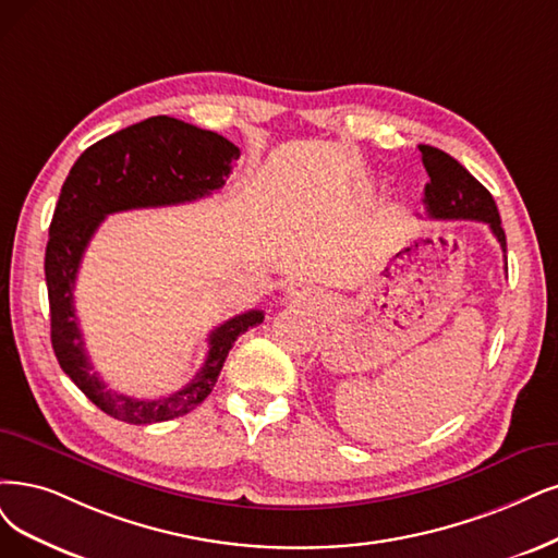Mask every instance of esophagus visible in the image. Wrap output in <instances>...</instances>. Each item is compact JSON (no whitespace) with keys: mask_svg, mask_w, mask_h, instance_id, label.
I'll return each mask as SVG.
<instances>
[{"mask_svg":"<svg viewBox=\"0 0 558 558\" xmlns=\"http://www.w3.org/2000/svg\"><path fill=\"white\" fill-rule=\"evenodd\" d=\"M294 294V299H301V301H311L307 299V292H292Z\"/></svg>","mask_w":558,"mask_h":558,"instance_id":"34e87169","label":"esophagus"}]
</instances>
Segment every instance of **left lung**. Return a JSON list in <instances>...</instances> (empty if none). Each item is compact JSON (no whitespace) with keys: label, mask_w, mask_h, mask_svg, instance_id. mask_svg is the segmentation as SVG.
<instances>
[{"label":"left lung","mask_w":558,"mask_h":558,"mask_svg":"<svg viewBox=\"0 0 558 558\" xmlns=\"http://www.w3.org/2000/svg\"><path fill=\"white\" fill-rule=\"evenodd\" d=\"M423 165L429 181L425 183V211L435 220H478L489 225L492 234L501 243L506 253V232L501 227V216L497 202L489 195L485 185L471 177V172L448 156L446 151L421 144ZM508 271V266H506Z\"/></svg>","instance_id":"8db88e82"}]
</instances>
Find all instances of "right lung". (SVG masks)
<instances>
[{
    "mask_svg": "<svg viewBox=\"0 0 558 558\" xmlns=\"http://www.w3.org/2000/svg\"><path fill=\"white\" fill-rule=\"evenodd\" d=\"M239 156L236 144L214 131L174 117H149L92 144L61 185L46 247L50 340L61 369L117 421L151 425L189 414L211 393L236 338L262 324L264 313L247 311L216 326L199 373L177 393L158 400L121 396L94 373L77 326L73 290L82 255L106 216L211 195L222 189Z\"/></svg>",
    "mask_w": 558,
    "mask_h": 558,
    "instance_id": "right-lung-1",
    "label": "right lung"
}]
</instances>
